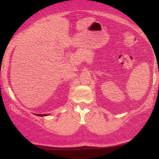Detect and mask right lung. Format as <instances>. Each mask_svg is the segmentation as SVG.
I'll use <instances>...</instances> for the list:
<instances>
[{"mask_svg":"<svg viewBox=\"0 0 159 159\" xmlns=\"http://www.w3.org/2000/svg\"><path fill=\"white\" fill-rule=\"evenodd\" d=\"M38 116H47V114H37Z\"/></svg>","mask_w":159,"mask_h":159,"instance_id":"add662e5","label":"right lung"}]
</instances>
